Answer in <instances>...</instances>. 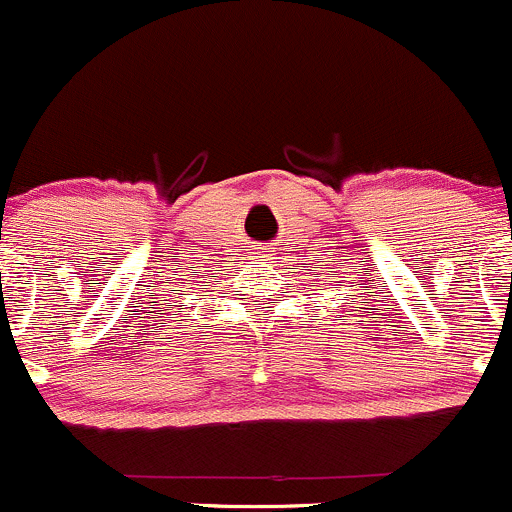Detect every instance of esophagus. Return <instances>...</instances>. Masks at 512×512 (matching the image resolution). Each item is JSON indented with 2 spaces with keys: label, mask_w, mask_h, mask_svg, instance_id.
I'll return each instance as SVG.
<instances>
[{
  "label": "esophagus",
  "mask_w": 512,
  "mask_h": 512,
  "mask_svg": "<svg viewBox=\"0 0 512 512\" xmlns=\"http://www.w3.org/2000/svg\"><path fill=\"white\" fill-rule=\"evenodd\" d=\"M258 261H261V263H271L273 261V254H271V251H268V249H263V251H258Z\"/></svg>",
  "instance_id": "obj_1"
}]
</instances>
